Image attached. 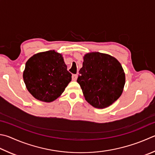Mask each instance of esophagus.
<instances>
[{
	"mask_svg": "<svg viewBox=\"0 0 155 155\" xmlns=\"http://www.w3.org/2000/svg\"><path fill=\"white\" fill-rule=\"evenodd\" d=\"M77 78H78V75L77 74H72V78L73 81H77Z\"/></svg>",
	"mask_w": 155,
	"mask_h": 155,
	"instance_id": "esophagus-1",
	"label": "esophagus"
}]
</instances>
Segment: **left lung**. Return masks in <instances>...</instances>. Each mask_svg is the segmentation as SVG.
Instances as JSON below:
<instances>
[{
  "instance_id": "left-lung-1",
  "label": "left lung",
  "mask_w": 155,
  "mask_h": 155,
  "mask_svg": "<svg viewBox=\"0 0 155 155\" xmlns=\"http://www.w3.org/2000/svg\"><path fill=\"white\" fill-rule=\"evenodd\" d=\"M87 102L97 108L112 104L121 95L125 75L121 64L112 56L87 53L77 78Z\"/></svg>"
}]
</instances>
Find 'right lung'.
Returning <instances> with one entry per match:
<instances>
[{
	"instance_id": "1",
	"label": "right lung",
	"mask_w": 155,
	"mask_h": 155,
	"mask_svg": "<svg viewBox=\"0 0 155 155\" xmlns=\"http://www.w3.org/2000/svg\"><path fill=\"white\" fill-rule=\"evenodd\" d=\"M23 78L36 100L51 102L60 97L72 80L60 53L54 50L36 53L26 61Z\"/></svg>"
}]
</instances>
